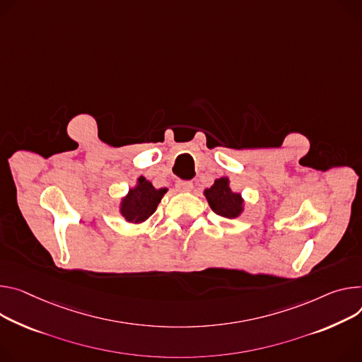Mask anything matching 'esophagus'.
<instances>
[{"mask_svg": "<svg viewBox=\"0 0 362 362\" xmlns=\"http://www.w3.org/2000/svg\"><path fill=\"white\" fill-rule=\"evenodd\" d=\"M176 189L179 192H190L193 189V183L190 180H177L176 182Z\"/></svg>", "mask_w": 362, "mask_h": 362, "instance_id": "34e87169", "label": "esophagus"}]
</instances>
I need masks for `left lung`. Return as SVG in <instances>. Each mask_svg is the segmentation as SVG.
Here are the masks:
<instances>
[{"label": "left lung", "mask_w": 362, "mask_h": 362, "mask_svg": "<svg viewBox=\"0 0 362 362\" xmlns=\"http://www.w3.org/2000/svg\"><path fill=\"white\" fill-rule=\"evenodd\" d=\"M205 196L211 209L223 218H235L243 212V198L240 193L229 189V180L221 177L205 190Z\"/></svg>", "instance_id": "8db88e82"}]
</instances>
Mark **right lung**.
<instances>
[{
	"label": "right lung",
	"instance_id": "add662e5",
	"mask_svg": "<svg viewBox=\"0 0 362 362\" xmlns=\"http://www.w3.org/2000/svg\"><path fill=\"white\" fill-rule=\"evenodd\" d=\"M168 189H154L144 177L139 179V185L129 189L127 198L121 204V214L129 222H143L154 214L158 202Z\"/></svg>",
	"mask_w": 362,
	"mask_h": 362
}]
</instances>
